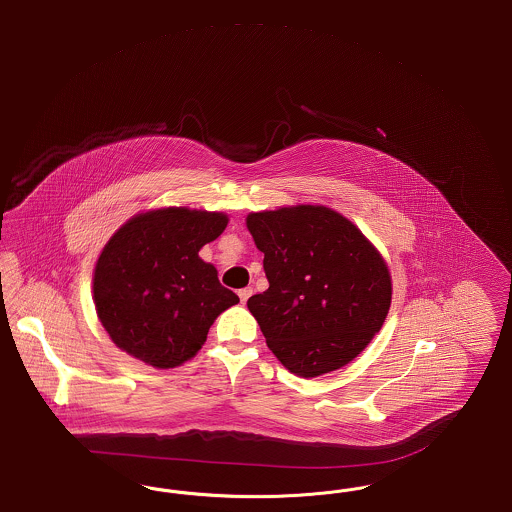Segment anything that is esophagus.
Masks as SVG:
<instances>
[{
  "label": "esophagus",
  "mask_w": 512,
  "mask_h": 512,
  "mask_svg": "<svg viewBox=\"0 0 512 512\" xmlns=\"http://www.w3.org/2000/svg\"><path fill=\"white\" fill-rule=\"evenodd\" d=\"M238 295H240V301H242V303H246L247 299L253 295V287H244V289H240V291H238Z\"/></svg>",
  "instance_id": "esophagus-1"
}]
</instances>
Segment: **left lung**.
Here are the masks:
<instances>
[{
	"label": "left lung",
	"mask_w": 512,
	"mask_h": 512,
	"mask_svg": "<svg viewBox=\"0 0 512 512\" xmlns=\"http://www.w3.org/2000/svg\"><path fill=\"white\" fill-rule=\"evenodd\" d=\"M265 253L268 289L247 308L284 368L318 377L352 362L383 328L389 265L362 230L326 205H287L246 217Z\"/></svg>",
	"instance_id": "8db88e82"
}]
</instances>
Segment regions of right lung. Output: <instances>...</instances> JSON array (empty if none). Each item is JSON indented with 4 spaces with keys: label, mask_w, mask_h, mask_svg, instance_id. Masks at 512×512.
<instances>
[{
    "label": "right lung",
    "mask_w": 512,
    "mask_h": 512,
    "mask_svg": "<svg viewBox=\"0 0 512 512\" xmlns=\"http://www.w3.org/2000/svg\"><path fill=\"white\" fill-rule=\"evenodd\" d=\"M226 225L221 211L162 207L112 234L93 270V301L116 347L156 369L198 354L217 316L240 303L198 255Z\"/></svg>",
    "instance_id": "1"
}]
</instances>
